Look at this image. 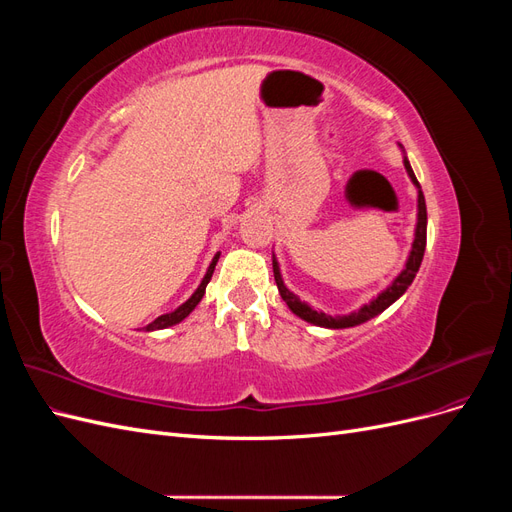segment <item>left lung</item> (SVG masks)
Masks as SVG:
<instances>
[{
    "label": "left lung",
    "instance_id": "obj_1",
    "mask_svg": "<svg viewBox=\"0 0 512 512\" xmlns=\"http://www.w3.org/2000/svg\"><path fill=\"white\" fill-rule=\"evenodd\" d=\"M406 164V170L410 179L414 181V185L418 188V222H416V232H414V243H412V252L408 256V262H406V269L401 271L395 282L386 288L384 292H380L378 297L363 305L359 312H352L348 316H327L322 312H316V309H312L309 305L301 303V299L297 297V294H292L284 282H282V275H280V267H277V260L273 258V275H275V284H277V290H280L282 299L286 301V305L292 309V314H297L299 318L307 320L316 324V327H327V329H348V327H356V324L361 322H367L371 318H376L378 314H382L386 307L393 305L401 294H404L408 290V286L412 284V280L418 273V267H421L423 262V254H425V245H427V207H425V196H423V190L421 185H418L416 177H414V170L410 166L408 160H404Z\"/></svg>",
    "mask_w": 512,
    "mask_h": 512
}]
</instances>
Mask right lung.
Returning <instances> with one entry per match:
<instances>
[{
	"label": "right lung",
	"mask_w": 512,
	"mask_h": 512,
	"mask_svg": "<svg viewBox=\"0 0 512 512\" xmlns=\"http://www.w3.org/2000/svg\"><path fill=\"white\" fill-rule=\"evenodd\" d=\"M218 258H220V254H215V258L211 260V265H209V269H207V275L203 277V282H200V286L196 288V292L192 294V297L185 301L183 305H179L175 312H170V314H164V316H158L156 320L153 322H149L147 324V331H156V329H166V327H173V324H177V322H181L185 316H190V312L192 309L200 303V299H203V294H205V288H207V284H209V280H211V275H213V271H215V265H218Z\"/></svg>",
	"instance_id": "obj_1"
}]
</instances>
